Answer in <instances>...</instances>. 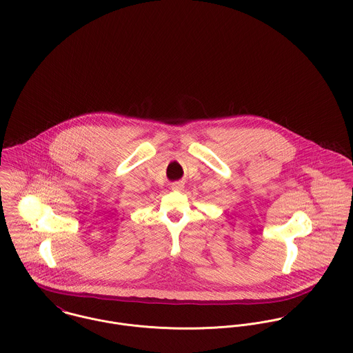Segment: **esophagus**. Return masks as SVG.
I'll return each instance as SVG.
<instances>
[{"label": "esophagus", "instance_id": "esophagus-1", "mask_svg": "<svg viewBox=\"0 0 353 353\" xmlns=\"http://www.w3.org/2000/svg\"><path fill=\"white\" fill-rule=\"evenodd\" d=\"M184 188V184H181V183H173L172 184V190L173 191H181Z\"/></svg>", "mask_w": 353, "mask_h": 353}]
</instances>
